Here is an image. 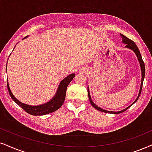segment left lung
Masks as SVG:
<instances>
[{
	"mask_svg": "<svg viewBox=\"0 0 152 152\" xmlns=\"http://www.w3.org/2000/svg\"><path fill=\"white\" fill-rule=\"evenodd\" d=\"M120 34V37H122V43L126 44V46L125 47V48H128L129 49H132V50L133 52L135 53V54H136L137 57L138 61H139V62H140L141 71H142V81H141V86H140V92H139L138 96H137V98H136V100H135L133 102L132 105L128 106V107H126L125 109L122 110H120V111H118V112H114V111L106 110L102 109L101 107H98V105H96V104H95L94 102H93L92 99H91V94H90V91H89V88L88 87V98H89V100H90V102H91V104L93 105V107H95V108H96V110H98L101 111V112L106 113H111V114H120V113H122L125 112L126 110L128 109L129 107H130V106L132 105L134 103H136V101L138 100L139 97H140V94H141V91H142V86H143V81H144V76H145V66H144V63L143 60H142V56H141L140 52V50H139L137 46V45H135V43L132 41V40L129 39V38H127V37H125V35H123V34Z\"/></svg>",
	"mask_w": 152,
	"mask_h": 152,
	"instance_id": "1",
	"label": "left lung"
}]
</instances>
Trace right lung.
Listing matches in <instances>:
<instances>
[{"mask_svg": "<svg viewBox=\"0 0 152 152\" xmlns=\"http://www.w3.org/2000/svg\"><path fill=\"white\" fill-rule=\"evenodd\" d=\"M27 37L28 36L25 37V38H23V39L27 38ZM7 63H8V62H7ZM75 76H76L75 74H71L64 78V79L59 83V85H58L56 94L52 99L49 100L47 103H45L38 105H27V104L22 103L20 100H18L17 98L13 96V94H12L11 91H10V86H9L8 82H7V85H8V92L9 94H10V96L12 98V99L18 105L20 106L24 110H25L27 113L32 115H47L49 114V113L54 112V111L57 110L58 108H60V107H61V105H63L65 100L66 92L67 86H68L69 84L70 83V82L72 81L73 78L75 77ZM7 81H8V80H7Z\"/></svg>", "mask_w": 152, "mask_h": 152, "instance_id": "add662e5", "label": "right lung"}]
</instances>
